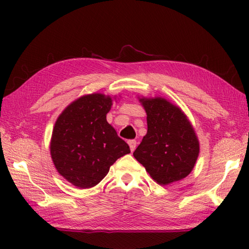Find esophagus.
Segmentation results:
<instances>
[{"instance_id":"1","label":"esophagus","mask_w":249,"mask_h":249,"mask_svg":"<svg viewBox=\"0 0 249 249\" xmlns=\"http://www.w3.org/2000/svg\"><path fill=\"white\" fill-rule=\"evenodd\" d=\"M128 144H129V147H130V151L134 152L135 149H136V145H137V141L136 140H129Z\"/></svg>"}]
</instances>
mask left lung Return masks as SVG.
Here are the masks:
<instances>
[{"instance_id":"1","label":"left lung","mask_w":249,"mask_h":249,"mask_svg":"<svg viewBox=\"0 0 249 249\" xmlns=\"http://www.w3.org/2000/svg\"><path fill=\"white\" fill-rule=\"evenodd\" d=\"M147 133L134 156L151 178L168 185L186 178L199 155V141L182 110L165 98H141Z\"/></svg>"}]
</instances>
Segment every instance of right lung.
<instances>
[{
	"label": "right lung",
	"instance_id": "add662e5",
	"mask_svg": "<svg viewBox=\"0 0 249 249\" xmlns=\"http://www.w3.org/2000/svg\"><path fill=\"white\" fill-rule=\"evenodd\" d=\"M112 99L103 94L75 100L56 120L50 152L56 170L80 188L97 185L118 158L130 153L106 115Z\"/></svg>",
	"mask_w": 249,
	"mask_h": 249
}]
</instances>
